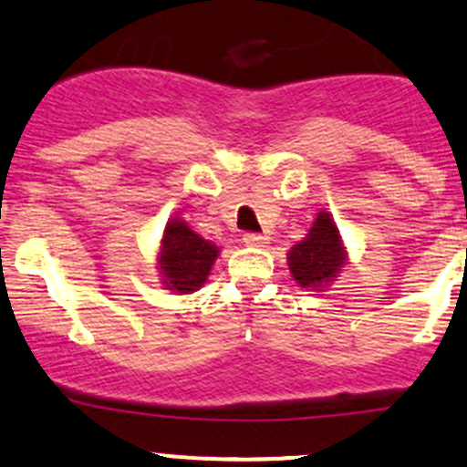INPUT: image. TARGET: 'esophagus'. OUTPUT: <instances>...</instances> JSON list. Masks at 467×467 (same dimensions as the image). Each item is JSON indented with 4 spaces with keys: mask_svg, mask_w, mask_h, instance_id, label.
<instances>
[{
    "mask_svg": "<svg viewBox=\"0 0 467 467\" xmlns=\"http://www.w3.org/2000/svg\"><path fill=\"white\" fill-rule=\"evenodd\" d=\"M243 243L247 247H267V235L263 234H244Z\"/></svg>",
    "mask_w": 467,
    "mask_h": 467,
    "instance_id": "1",
    "label": "esophagus"
}]
</instances>
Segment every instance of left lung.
<instances>
[{
	"mask_svg": "<svg viewBox=\"0 0 467 467\" xmlns=\"http://www.w3.org/2000/svg\"><path fill=\"white\" fill-rule=\"evenodd\" d=\"M348 265V249L333 215L326 209L317 213L306 238L287 249V269L301 290L324 292Z\"/></svg>",
	"mask_w": 467,
	"mask_h": 467,
	"instance_id": "8db88e82",
	"label": "left lung"
}]
</instances>
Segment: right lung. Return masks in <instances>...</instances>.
Wrapping results in <instances>:
<instances>
[{"instance_id":"obj_1","label":"right lung","mask_w":467,"mask_h":467,"mask_svg":"<svg viewBox=\"0 0 467 467\" xmlns=\"http://www.w3.org/2000/svg\"><path fill=\"white\" fill-rule=\"evenodd\" d=\"M220 256V247L202 238L180 215L168 218L157 249V272L163 290L172 295L198 292Z\"/></svg>"}]
</instances>
